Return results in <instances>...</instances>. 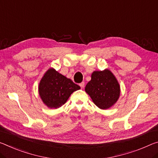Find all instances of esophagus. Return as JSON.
<instances>
[{
	"label": "esophagus",
	"mask_w": 158,
	"mask_h": 158,
	"mask_svg": "<svg viewBox=\"0 0 158 158\" xmlns=\"http://www.w3.org/2000/svg\"><path fill=\"white\" fill-rule=\"evenodd\" d=\"M84 84H85L84 82H81V83H80V84H79V86H81V89H84Z\"/></svg>",
	"instance_id": "34e87169"
}]
</instances>
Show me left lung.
<instances>
[{
	"label": "left lung",
	"instance_id": "8db88e82",
	"mask_svg": "<svg viewBox=\"0 0 158 158\" xmlns=\"http://www.w3.org/2000/svg\"><path fill=\"white\" fill-rule=\"evenodd\" d=\"M85 91L99 108L107 109L118 100L120 87L112 72L106 69L93 72L91 80L86 84Z\"/></svg>",
	"mask_w": 158,
	"mask_h": 158
}]
</instances>
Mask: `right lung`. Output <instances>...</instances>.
<instances>
[{
  "label": "right lung",
  "mask_w": 158,
  "mask_h": 158,
  "mask_svg": "<svg viewBox=\"0 0 158 158\" xmlns=\"http://www.w3.org/2000/svg\"><path fill=\"white\" fill-rule=\"evenodd\" d=\"M80 89L79 85L71 79L51 68L40 81L39 92L42 101L48 107L58 108L65 103L72 93Z\"/></svg>",
  "instance_id": "add662e5"
}]
</instances>
